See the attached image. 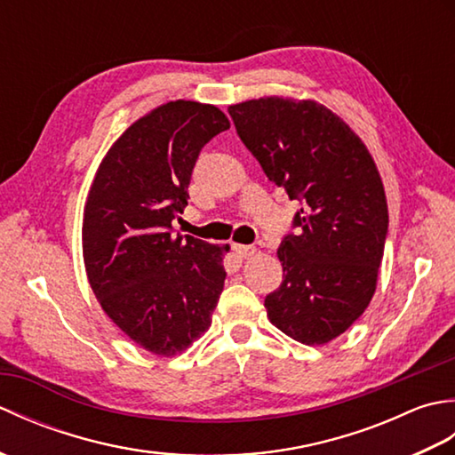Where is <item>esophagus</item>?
<instances>
[{"mask_svg":"<svg viewBox=\"0 0 455 455\" xmlns=\"http://www.w3.org/2000/svg\"><path fill=\"white\" fill-rule=\"evenodd\" d=\"M233 250L240 258H250L256 254V246H250V244H233Z\"/></svg>","mask_w":455,"mask_h":455,"instance_id":"esophagus-1","label":"esophagus"}]
</instances>
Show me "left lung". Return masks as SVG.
I'll list each match as a JSON object with an SVG mask.
<instances>
[{
	"mask_svg": "<svg viewBox=\"0 0 455 455\" xmlns=\"http://www.w3.org/2000/svg\"><path fill=\"white\" fill-rule=\"evenodd\" d=\"M228 113L267 180L301 203L297 235L277 248L283 282L264 301L269 323L301 344H328L375 293L389 225L379 170L363 140L316 101L272 95Z\"/></svg>",
	"mask_w": 455,
	"mask_h": 455,
	"instance_id": "1",
	"label": "left lung"
}]
</instances>
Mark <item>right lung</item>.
<instances>
[{
	"label": "right lung",
	"mask_w": 455,
	"mask_h": 455,
	"mask_svg": "<svg viewBox=\"0 0 455 455\" xmlns=\"http://www.w3.org/2000/svg\"><path fill=\"white\" fill-rule=\"evenodd\" d=\"M215 105L168 101L134 121L105 154L85 199L82 248L88 282L134 344L172 357L211 326L227 272L217 246L173 236L201 148L227 131Z\"/></svg>",
	"instance_id": "1"
}]
</instances>
